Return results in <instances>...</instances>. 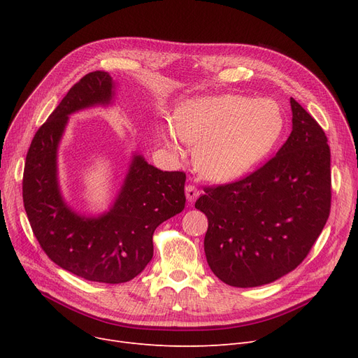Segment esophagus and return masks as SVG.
<instances>
[{
    "label": "esophagus",
    "instance_id": "obj_1",
    "mask_svg": "<svg viewBox=\"0 0 358 358\" xmlns=\"http://www.w3.org/2000/svg\"><path fill=\"white\" fill-rule=\"evenodd\" d=\"M199 194H200V192L196 185H193V184L185 185V197L190 203H193L199 197Z\"/></svg>",
    "mask_w": 358,
    "mask_h": 358
}]
</instances>
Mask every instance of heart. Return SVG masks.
Wrapping results in <instances>:
<instances>
[{
	"instance_id": "heart-1",
	"label": "heart",
	"mask_w": 358,
	"mask_h": 358,
	"mask_svg": "<svg viewBox=\"0 0 358 358\" xmlns=\"http://www.w3.org/2000/svg\"><path fill=\"white\" fill-rule=\"evenodd\" d=\"M285 126L283 113L270 99L209 96L182 103L174 122L161 127L164 143L174 150L181 142L197 143L194 159L210 180L242 176L264 158Z\"/></svg>"
}]
</instances>
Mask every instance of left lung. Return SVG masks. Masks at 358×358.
<instances>
[{"mask_svg": "<svg viewBox=\"0 0 358 358\" xmlns=\"http://www.w3.org/2000/svg\"><path fill=\"white\" fill-rule=\"evenodd\" d=\"M293 129L264 165L238 181L204 187V252L234 287L268 285L302 262L331 212V150L324 129L290 99Z\"/></svg>", "mask_w": 358, "mask_h": 358, "instance_id": "1", "label": "left lung"}]
</instances>
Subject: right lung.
I'll use <instances>...</instances> for the list:
<instances>
[{"mask_svg":"<svg viewBox=\"0 0 358 358\" xmlns=\"http://www.w3.org/2000/svg\"><path fill=\"white\" fill-rule=\"evenodd\" d=\"M113 87L104 71L84 75L36 131L24 164L23 203L37 242L55 264L90 281L119 285L143 271L154 255L155 229L182 212L185 173L161 171L135 155L110 212L84 217L68 208L56 177L68 116L108 104Z\"/></svg>","mask_w":358,"mask_h":358,"instance_id":"add662e5","label":"right lung"}]
</instances>
